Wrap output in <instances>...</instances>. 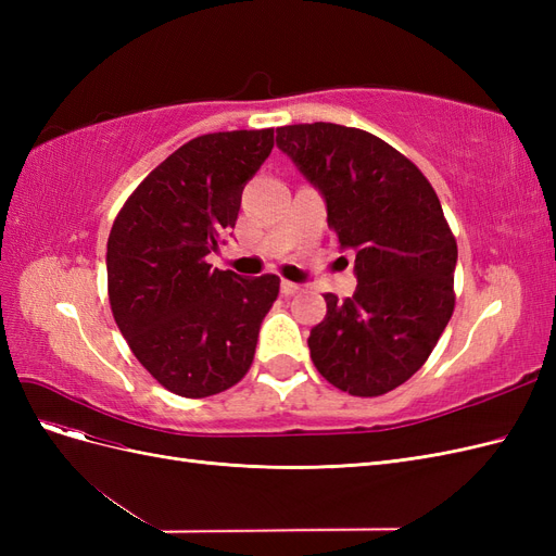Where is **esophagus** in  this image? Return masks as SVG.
<instances>
[{"mask_svg":"<svg viewBox=\"0 0 556 556\" xmlns=\"http://www.w3.org/2000/svg\"><path fill=\"white\" fill-rule=\"evenodd\" d=\"M280 292H282L285 296H292V294L299 292V285H296V282H290V280H282V282H280Z\"/></svg>","mask_w":556,"mask_h":556,"instance_id":"esophagus-1","label":"esophagus"}]
</instances>
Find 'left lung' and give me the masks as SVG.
<instances>
[{
  "label": "left lung",
  "mask_w": 556,
  "mask_h": 556,
  "mask_svg": "<svg viewBox=\"0 0 556 556\" xmlns=\"http://www.w3.org/2000/svg\"><path fill=\"white\" fill-rule=\"evenodd\" d=\"M288 155L327 204L339 250L355 252L357 290L325 294L311 359L333 387L380 396L427 362L454 311L457 241L417 166L374 134L333 123L276 129Z\"/></svg>",
  "instance_id": "obj_1"
}]
</instances>
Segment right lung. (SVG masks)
<instances>
[{"label":"right lung","instance_id":"1","mask_svg":"<svg viewBox=\"0 0 556 556\" xmlns=\"http://www.w3.org/2000/svg\"><path fill=\"white\" fill-rule=\"evenodd\" d=\"M271 148L274 129L188 141L143 178L109 233L115 325L146 371L178 396L229 390L255 357L280 280L241 278L206 257L237 225L245 182Z\"/></svg>","mask_w":556,"mask_h":556}]
</instances>
